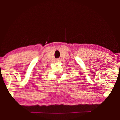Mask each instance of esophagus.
I'll list each match as a JSON object with an SVG mask.
<instances>
[{"label":"esophagus","mask_w":120,"mask_h":120,"mask_svg":"<svg viewBox=\"0 0 120 120\" xmlns=\"http://www.w3.org/2000/svg\"><path fill=\"white\" fill-rule=\"evenodd\" d=\"M56 61H57V62H59V61H60V60L58 59H56Z\"/></svg>","instance_id":"1"}]
</instances>
